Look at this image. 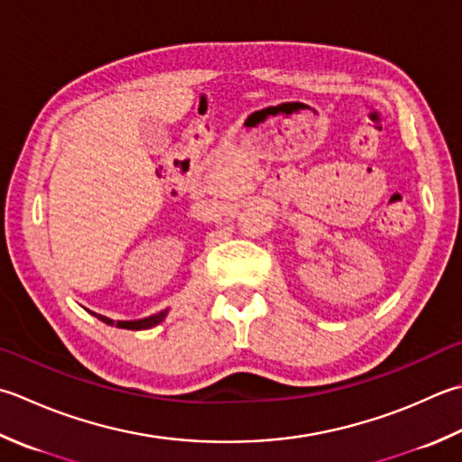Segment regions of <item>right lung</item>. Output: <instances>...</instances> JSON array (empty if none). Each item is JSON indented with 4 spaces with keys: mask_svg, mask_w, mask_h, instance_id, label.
<instances>
[{
    "mask_svg": "<svg viewBox=\"0 0 462 462\" xmlns=\"http://www.w3.org/2000/svg\"><path fill=\"white\" fill-rule=\"evenodd\" d=\"M170 309L166 310H160L158 314H152V316H146V319H140V320H112L107 319V316L104 314H96L92 312L97 320H102L104 324H107V327H116V328H125V330H148V328H153L158 327L160 322H164V319L168 316Z\"/></svg>",
    "mask_w": 462,
    "mask_h": 462,
    "instance_id": "obj_1",
    "label": "right lung"
}]
</instances>
